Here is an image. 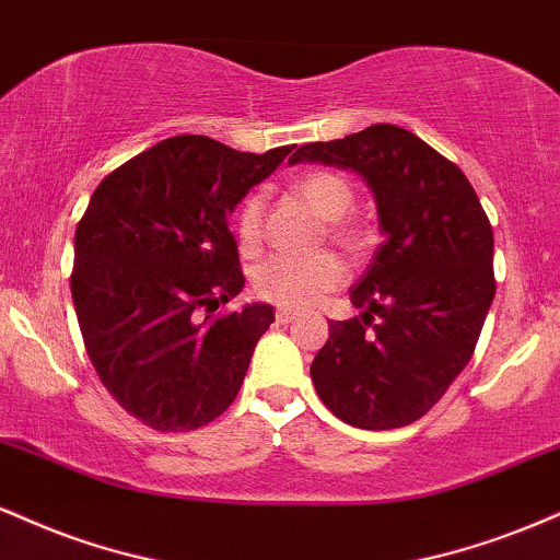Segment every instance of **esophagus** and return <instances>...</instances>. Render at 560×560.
Wrapping results in <instances>:
<instances>
[{
	"label": "esophagus",
	"mask_w": 560,
	"mask_h": 560,
	"mask_svg": "<svg viewBox=\"0 0 560 560\" xmlns=\"http://www.w3.org/2000/svg\"><path fill=\"white\" fill-rule=\"evenodd\" d=\"M294 318H298V315H294L292 310H284V307H279V310H276V320H279L281 326H287V323H292Z\"/></svg>",
	"instance_id": "obj_1"
}]
</instances>
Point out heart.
I'll list each match as a JSON object with an SVG mask.
<instances>
[{"mask_svg":"<svg viewBox=\"0 0 560 560\" xmlns=\"http://www.w3.org/2000/svg\"><path fill=\"white\" fill-rule=\"evenodd\" d=\"M294 192L320 215L323 221H331L328 234L339 242L345 250H360L365 245V232L345 221L349 208L354 203L352 185L334 172H307L294 182ZM262 224V198L250 195L242 203L237 213V240L242 250H255L260 242ZM345 281V266L334 253L305 255H273L255 268L253 284L262 300L284 310H305L315 305L323 294L331 292Z\"/></svg>","mask_w":560,"mask_h":560,"instance_id":"1","label":"heart"}]
</instances>
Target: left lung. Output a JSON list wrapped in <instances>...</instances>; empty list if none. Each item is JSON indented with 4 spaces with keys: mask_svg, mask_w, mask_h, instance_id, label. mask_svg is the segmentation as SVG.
<instances>
[{
    "mask_svg": "<svg viewBox=\"0 0 560 560\" xmlns=\"http://www.w3.org/2000/svg\"><path fill=\"white\" fill-rule=\"evenodd\" d=\"M305 161L365 182L383 234L349 292L360 318L328 320L310 378L347 425L404 428L472 360L495 294L493 229L459 166L396 125L300 145L289 164Z\"/></svg>",
    "mask_w": 560,
    "mask_h": 560,
    "instance_id": "8db88e82",
    "label": "left lung"
}]
</instances>
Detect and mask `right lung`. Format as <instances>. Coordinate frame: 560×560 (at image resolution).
Instances as JSON below:
<instances>
[{"label":"right lung","instance_id":"obj_1","mask_svg":"<svg viewBox=\"0 0 560 560\" xmlns=\"http://www.w3.org/2000/svg\"><path fill=\"white\" fill-rule=\"evenodd\" d=\"M292 145L240 153L177 135L114 170L75 232L72 302L101 383L148 428L195 430L226 412L273 307L198 318L245 287L229 215Z\"/></svg>","mask_w":560,"mask_h":560}]
</instances>
